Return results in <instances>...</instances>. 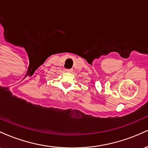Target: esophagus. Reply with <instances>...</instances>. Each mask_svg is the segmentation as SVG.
Listing matches in <instances>:
<instances>
[{
  "label": "esophagus",
  "instance_id": "esophagus-1",
  "mask_svg": "<svg viewBox=\"0 0 148 148\" xmlns=\"http://www.w3.org/2000/svg\"><path fill=\"white\" fill-rule=\"evenodd\" d=\"M72 70H73L72 69H66V71H67V72H72Z\"/></svg>",
  "mask_w": 148,
  "mask_h": 148
}]
</instances>
